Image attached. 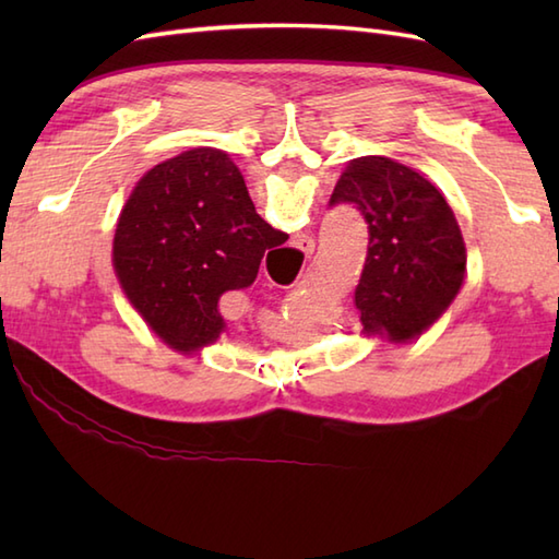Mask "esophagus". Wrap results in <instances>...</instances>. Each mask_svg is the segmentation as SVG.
I'll list each match as a JSON object with an SVG mask.
<instances>
[{
    "label": "esophagus",
    "instance_id": "esophagus-1",
    "mask_svg": "<svg viewBox=\"0 0 559 559\" xmlns=\"http://www.w3.org/2000/svg\"><path fill=\"white\" fill-rule=\"evenodd\" d=\"M293 247L298 249V252H302L305 257H310L314 252V240L310 235H295L293 237Z\"/></svg>",
    "mask_w": 559,
    "mask_h": 559
}]
</instances>
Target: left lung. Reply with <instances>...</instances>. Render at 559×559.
<instances>
[{"instance_id":"8db88e82","label":"left lung","mask_w":559,"mask_h":559,"mask_svg":"<svg viewBox=\"0 0 559 559\" xmlns=\"http://www.w3.org/2000/svg\"><path fill=\"white\" fill-rule=\"evenodd\" d=\"M350 204L367 223L355 307L367 334L420 336L456 298L466 271L459 223L437 187L384 156L353 160L329 206Z\"/></svg>"}]
</instances>
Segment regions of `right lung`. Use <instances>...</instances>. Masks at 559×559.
Segmentation results:
<instances>
[{
	"label": "right lung",
	"mask_w": 559,
	"mask_h": 559,
	"mask_svg": "<svg viewBox=\"0 0 559 559\" xmlns=\"http://www.w3.org/2000/svg\"><path fill=\"white\" fill-rule=\"evenodd\" d=\"M286 240L254 211L223 151L192 148L141 177L117 223L112 261L151 329L194 350L223 331L221 295L252 286L266 249Z\"/></svg>",
	"instance_id": "right-lung-1"
}]
</instances>
